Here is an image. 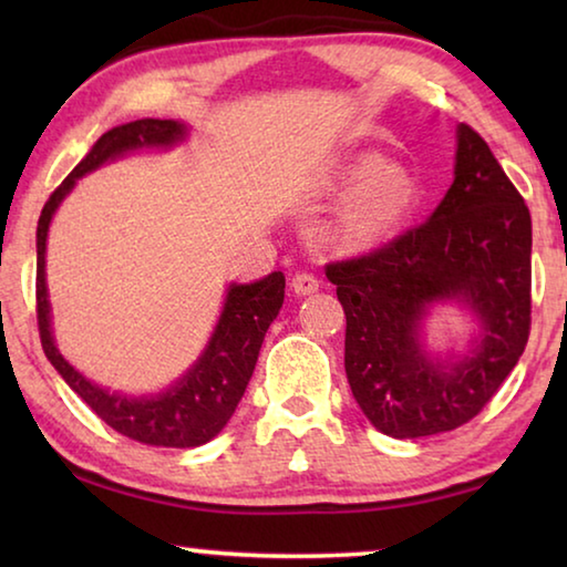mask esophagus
<instances>
[{
    "label": "esophagus",
    "instance_id": "esophagus-1",
    "mask_svg": "<svg viewBox=\"0 0 567 567\" xmlns=\"http://www.w3.org/2000/svg\"><path fill=\"white\" fill-rule=\"evenodd\" d=\"M290 287H292L295 295L305 297V295H312V292L320 290V280H318V277H315V275H310V272H297V275L292 277Z\"/></svg>",
    "mask_w": 567,
    "mask_h": 567
}]
</instances>
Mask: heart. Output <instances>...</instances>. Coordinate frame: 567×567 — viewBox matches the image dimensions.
<instances>
[{
	"label": "heart",
	"instance_id": "b5f03b06",
	"mask_svg": "<svg viewBox=\"0 0 567 567\" xmlns=\"http://www.w3.org/2000/svg\"><path fill=\"white\" fill-rule=\"evenodd\" d=\"M361 187L334 217L330 235L342 247H370L402 225L415 203V182L402 167H382L378 157L350 162L340 187Z\"/></svg>",
	"mask_w": 567,
	"mask_h": 567
}]
</instances>
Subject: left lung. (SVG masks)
<instances>
[{
	"label": "left lung",
	"instance_id": "left-lung-1",
	"mask_svg": "<svg viewBox=\"0 0 567 567\" xmlns=\"http://www.w3.org/2000/svg\"><path fill=\"white\" fill-rule=\"evenodd\" d=\"M533 225L487 142L457 124L455 179L427 223L328 265L348 330L344 372L380 433L415 440L465 425L511 375L530 334ZM437 303L478 322L465 355H433L421 324Z\"/></svg>",
	"mask_w": 567,
	"mask_h": 567
}]
</instances>
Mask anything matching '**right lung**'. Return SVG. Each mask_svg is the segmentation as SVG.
I'll return each instance as SVG.
<instances>
[{
    "instance_id": "obj_1",
    "label": "right lung",
    "mask_w": 567,
    "mask_h": 567,
    "mask_svg": "<svg viewBox=\"0 0 567 567\" xmlns=\"http://www.w3.org/2000/svg\"><path fill=\"white\" fill-rule=\"evenodd\" d=\"M187 132L185 122L150 117L104 132L87 157L52 192L37 225V322L47 360L112 430L155 447H199L223 433L252 378L265 332L282 307L285 275L272 272L249 285H229L213 338L185 375L157 395H127L84 378L54 344L44 252L52 217L76 179L130 152L175 147L187 140Z\"/></svg>"
}]
</instances>
